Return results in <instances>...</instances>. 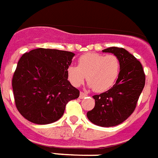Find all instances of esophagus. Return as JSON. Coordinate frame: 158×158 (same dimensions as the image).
<instances>
[{"mask_svg":"<svg viewBox=\"0 0 158 158\" xmlns=\"http://www.w3.org/2000/svg\"><path fill=\"white\" fill-rule=\"evenodd\" d=\"M85 97H87V94L85 93H83V92H80V94H79V98H84Z\"/></svg>","mask_w":158,"mask_h":158,"instance_id":"obj_1","label":"esophagus"}]
</instances>
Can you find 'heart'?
<instances>
[{
	"instance_id": "1",
	"label": "heart",
	"mask_w": 158,
	"mask_h": 158,
	"mask_svg": "<svg viewBox=\"0 0 158 158\" xmlns=\"http://www.w3.org/2000/svg\"><path fill=\"white\" fill-rule=\"evenodd\" d=\"M120 69V60L115 55L90 52L79 57L78 66L69 65L67 68V77L75 87L80 86L86 78L94 91L102 93L114 85Z\"/></svg>"
}]
</instances>
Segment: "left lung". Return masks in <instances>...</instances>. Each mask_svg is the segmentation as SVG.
Wrapping results in <instances>:
<instances>
[{
	"instance_id": "obj_1",
	"label": "left lung",
	"mask_w": 158,
	"mask_h": 158,
	"mask_svg": "<svg viewBox=\"0 0 158 158\" xmlns=\"http://www.w3.org/2000/svg\"><path fill=\"white\" fill-rule=\"evenodd\" d=\"M102 52L119 58L120 74L109 90L93 97L95 106L88 111L87 116L94 125L111 127L121 124L134 112L144 88L145 74L141 63L124 48L112 47Z\"/></svg>"
}]
</instances>
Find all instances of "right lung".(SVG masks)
Here are the masks:
<instances>
[{
  "label": "right lung",
  "mask_w": 158,
  "mask_h": 158,
  "mask_svg": "<svg viewBox=\"0 0 158 158\" xmlns=\"http://www.w3.org/2000/svg\"><path fill=\"white\" fill-rule=\"evenodd\" d=\"M74 53L38 48L21 56L12 79L15 106L26 120L47 125L64 114L65 106L79 96L67 77Z\"/></svg>",
  "instance_id": "obj_1"
}]
</instances>
